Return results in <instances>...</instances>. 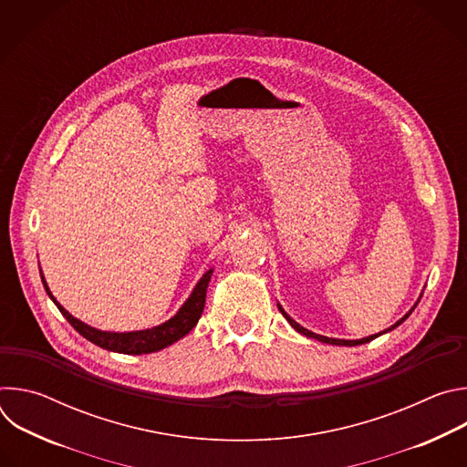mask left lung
<instances>
[{
  "label": "left lung",
  "mask_w": 467,
  "mask_h": 467,
  "mask_svg": "<svg viewBox=\"0 0 467 467\" xmlns=\"http://www.w3.org/2000/svg\"><path fill=\"white\" fill-rule=\"evenodd\" d=\"M420 299H421V296H420ZM420 299L416 301V305L401 317L399 321H395L391 327H388L386 330H382V332H377V335H371V337H366V338H360V340H340V338H327V337H321V335H316V332H310L308 328H305V327H301L297 321H294L286 312H285V308L279 305V310H281V314L288 319V323L299 332V335H303V337H306V338H314V340H317V342H323V344H330V346H348V348H353V346H362V344H368V342H371V340H375V338H379L380 335H386V332H389V330H393L395 327H399L401 325L410 314H412V310L418 306V303H420Z\"/></svg>",
  "instance_id": "1"
}]
</instances>
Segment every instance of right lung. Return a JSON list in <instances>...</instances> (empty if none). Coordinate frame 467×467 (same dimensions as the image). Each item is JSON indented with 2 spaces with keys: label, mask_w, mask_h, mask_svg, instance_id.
Returning <instances> with one entry per match:
<instances>
[{
  "label": "right lung",
  "mask_w": 467,
  "mask_h": 467,
  "mask_svg": "<svg viewBox=\"0 0 467 467\" xmlns=\"http://www.w3.org/2000/svg\"><path fill=\"white\" fill-rule=\"evenodd\" d=\"M213 268L209 272L203 274V277L197 281V285L193 286L192 294L188 296V299L182 303V306L177 310L175 316H171L168 321L151 327V328H144V330H130V332H110V330H99L94 328L87 323H83L81 319L74 317L68 310H66L49 292V286L40 272L42 277V285L47 292V296L51 297V301L57 305V308L60 310V314L68 319V323L79 332L83 338H87L88 342L99 346L101 349L112 351V353H123V355H144V353H157L171 344H175L177 340H181L182 337H186L188 332L197 325L199 317L203 314L205 308V297H207V288H209V281L213 277Z\"/></svg>",
  "instance_id": "right-lung-1"
}]
</instances>
